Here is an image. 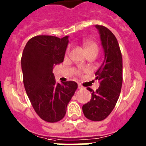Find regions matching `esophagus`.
Returning <instances> with one entry per match:
<instances>
[{"mask_svg": "<svg viewBox=\"0 0 146 146\" xmlns=\"http://www.w3.org/2000/svg\"><path fill=\"white\" fill-rule=\"evenodd\" d=\"M78 89H84V87H82L81 85H78Z\"/></svg>", "mask_w": 146, "mask_h": 146, "instance_id": "34e87169", "label": "esophagus"}]
</instances>
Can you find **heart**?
I'll list each match as a JSON object with an SVG mask.
<instances>
[{"label": "heart", "mask_w": 146, "mask_h": 146, "mask_svg": "<svg viewBox=\"0 0 146 146\" xmlns=\"http://www.w3.org/2000/svg\"><path fill=\"white\" fill-rule=\"evenodd\" d=\"M82 45L86 53L90 52H98L97 44L91 40H84L82 42Z\"/></svg>", "instance_id": "obj_1"}]
</instances>
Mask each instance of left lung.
<instances>
[{
  "mask_svg": "<svg viewBox=\"0 0 146 146\" xmlns=\"http://www.w3.org/2000/svg\"><path fill=\"white\" fill-rule=\"evenodd\" d=\"M98 30L104 51V60L96 72L99 87L91 93L90 102L83 104L84 115L94 121H102L114 109L121 93L123 82V60L119 44L113 33L106 27L95 25Z\"/></svg>",
  "mask_w": 146,
  "mask_h": 146,
  "instance_id": "obj_1",
  "label": "left lung"
}]
</instances>
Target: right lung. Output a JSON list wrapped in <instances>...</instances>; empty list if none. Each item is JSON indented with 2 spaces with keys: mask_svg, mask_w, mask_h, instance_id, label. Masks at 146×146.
I'll return each mask as SVG.
<instances>
[{
  "mask_svg": "<svg viewBox=\"0 0 146 146\" xmlns=\"http://www.w3.org/2000/svg\"><path fill=\"white\" fill-rule=\"evenodd\" d=\"M69 36L60 38L37 36L27 42L21 66L25 91L36 113L44 121L54 123L65 116L67 105L77 88L74 81H55L53 68L64 61Z\"/></svg>",
  "mask_w": 146,
  "mask_h": 146,
  "instance_id": "add662e5",
  "label": "right lung"
}]
</instances>
